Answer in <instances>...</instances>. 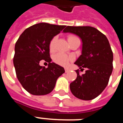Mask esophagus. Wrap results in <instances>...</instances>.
Instances as JSON below:
<instances>
[{
	"mask_svg": "<svg viewBox=\"0 0 123 123\" xmlns=\"http://www.w3.org/2000/svg\"><path fill=\"white\" fill-rule=\"evenodd\" d=\"M69 69H68V68H65V72L66 73H68V72H69Z\"/></svg>",
	"mask_w": 123,
	"mask_h": 123,
	"instance_id": "34e87169",
	"label": "esophagus"
}]
</instances>
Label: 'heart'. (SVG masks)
Wrapping results in <instances>:
<instances>
[{
    "mask_svg": "<svg viewBox=\"0 0 123 123\" xmlns=\"http://www.w3.org/2000/svg\"><path fill=\"white\" fill-rule=\"evenodd\" d=\"M75 39H79L77 36H75L74 35H69L68 37V41L73 40ZM57 39V37H54L53 39L51 40L50 43V50H54V47H55V41ZM71 60H72V57L68 56L66 54H62V53H59V54H56L55 57H54V61L57 64H59L61 66H66L68 64Z\"/></svg>",
    "mask_w": 123,
    "mask_h": 123,
    "instance_id": "1",
    "label": "heart"
}]
</instances>
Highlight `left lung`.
Listing matches in <instances>:
<instances>
[{"label":"left lung","instance_id":"8db88e82","mask_svg":"<svg viewBox=\"0 0 123 123\" xmlns=\"http://www.w3.org/2000/svg\"><path fill=\"white\" fill-rule=\"evenodd\" d=\"M64 33H72L82 40L81 55L75 62L80 70H76L77 79L69 85L75 97L91 100L100 94L107 87L113 69V53L109 40L103 34L90 26H68Z\"/></svg>","mask_w":123,"mask_h":123}]
</instances>
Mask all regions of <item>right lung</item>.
Returning <instances> with one entry per match:
<instances>
[{"label":"right lung","mask_w":123,"mask_h":123,"mask_svg":"<svg viewBox=\"0 0 123 123\" xmlns=\"http://www.w3.org/2000/svg\"><path fill=\"white\" fill-rule=\"evenodd\" d=\"M65 25L39 23L23 32L14 46L13 64L16 77L23 87L33 95H45L53 91L56 81L65 71L64 68L51 62L50 43ZM44 60L48 68L39 65Z\"/></svg>","instance_id":"obj_1"}]
</instances>
